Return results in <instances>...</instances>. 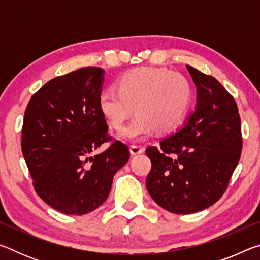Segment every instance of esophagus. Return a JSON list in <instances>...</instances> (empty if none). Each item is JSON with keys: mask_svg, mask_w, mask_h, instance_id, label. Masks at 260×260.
Returning <instances> with one entry per match:
<instances>
[{"mask_svg": "<svg viewBox=\"0 0 260 260\" xmlns=\"http://www.w3.org/2000/svg\"><path fill=\"white\" fill-rule=\"evenodd\" d=\"M129 149H131L132 155H139V153H142L144 151L143 147L139 146V144H132Z\"/></svg>", "mask_w": 260, "mask_h": 260, "instance_id": "1", "label": "esophagus"}]
</instances>
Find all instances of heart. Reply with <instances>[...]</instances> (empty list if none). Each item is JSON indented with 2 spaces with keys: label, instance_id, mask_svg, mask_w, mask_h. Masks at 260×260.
Instances as JSON below:
<instances>
[{
  "label": "heart",
  "instance_id": "b5f03b06",
  "mask_svg": "<svg viewBox=\"0 0 260 260\" xmlns=\"http://www.w3.org/2000/svg\"><path fill=\"white\" fill-rule=\"evenodd\" d=\"M117 88L100 94L99 104L113 128H120L135 110L136 116L121 131L125 140L150 135L155 128L169 132L181 124L191 102V86L182 74L164 68H139L121 74Z\"/></svg>",
  "mask_w": 260,
  "mask_h": 260
}]
</instances>
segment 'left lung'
Returning a JSON list of instances; mask_svg holds the SVG:
<instances>
[{"mask_svg": "<svg viewBox=\"0 0 260 260\" xmlns=\"http://www.w3.org/2000/svg\"><path fill=\"white\" fill-rule=\"evenodd\" d=\"M197 87V107L181 128L146 149L151 170L146 186L152 200L172 213L209 208L226 191L239 164V109L217 79L187 65Z\"/></svg>", "mask_w": 260, "mask_h": 260, "instance_id": "obj_1", "label": "left lung"}]
</instances>
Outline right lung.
<instances>
[{
	"label": "right lung",
	"mask_w": 260,
	"mask_h": 260,
	"mask_svg": "<svg viewBox=\"0 0 260 260\" xmlns=\"http://www.w3.org/2000/svg\"><path fill=\"white\" fill-rule=\"evenodd\" d=\"M104 71L82 68L43 85L25 110L21 151L35 191L65 214L91 212L107 201L129 149L109 134L99 99ZM110 146L99 155L96 148Z\"/></svg>",
	"instance_id": "obj_1"
}]
</instances>
